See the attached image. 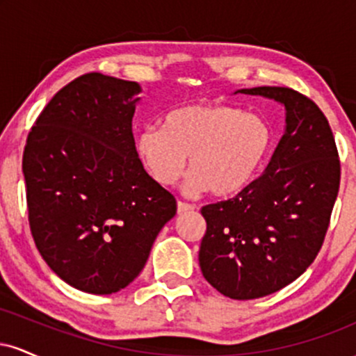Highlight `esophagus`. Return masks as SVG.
<instances>
[{
    "instance_id": "1",
    "label": "esophagus",
    "mask_w": 356,
    "mask_h": 356,
    "mask_svg": "<svg viewBox=\"0 0 356 356\" xmlns=\"http://www.w3.org/2000/svg\"><path fill=\"white\" fill-rule=\"evenodd\" d=\"M194 209H195L194 204H187V202H182V201L177 202V212H179V214H184V212H189V211H194Z\"/></svg>"
}]
</instances>
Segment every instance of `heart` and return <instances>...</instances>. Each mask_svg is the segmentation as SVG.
<instances>
[{"label":"heart","mask_w":356,"mask_h":356,"mask_svg":"<svg viewBox=\"0 0 356 356\" xmlns=\"http://www.w3.org/2000/svg\"><path fill=\"white\" fill-rule=\"evenodd\" d=\"M271 142L273 132L263 117L229 105L189 104L167 113L162 127L140 130L136 145L161 186H174L189 157L184 189L231 195L252 181Z\"/></svg>","instance_id":"heart-1"}]
</instances>
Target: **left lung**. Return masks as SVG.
<instances>
[{
  "label": "left lung",
  "mask_w": 356,
  "mask_h": 356,
  "mask_svg": "<svg viewBox=\"0 0 356 356\" xmlns=\"http://www.w3.org/2000/svg\"><path fill=\"white\" fill-rule=\"evenodd\" d=\"M238 92L283 104L286 129L256 181L201 209L207 229L199 266L220 295L254 300L293 283L320 252L340 189V159L328 120L308 97L286 87Z\"/></svg>",
  "instance_id": "1"
}]
</instances>
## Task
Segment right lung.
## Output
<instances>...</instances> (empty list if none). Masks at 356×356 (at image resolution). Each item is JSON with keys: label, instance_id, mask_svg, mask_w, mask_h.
Segmentation results:
<instances>
[{"label": "right lung", "instance_id": "obj_1", "mask_svg": "<svg viewBox=\"0 0 356 356\" xmlns=\"http://www.w3.org/2000/svg\"><path fill=\"white\" fill-rule=\"evenodd\" d=\"M138 93L137 81L79 76L48 102L23 152L36 248L56 276L92 295L132 283L177 211L138 159Z\"/></svg>", "mask_w": 356, "mask_h": 356}]
</instances>
